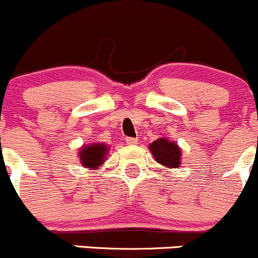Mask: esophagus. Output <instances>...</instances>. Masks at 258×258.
I'll use <instances>...</instances> for the list:
<instances>
[{
    "label": "esophagus",
    "mask_w": 258,
    "mask_h": 258,
    "mask_svg": "<svg viewBox=\"0 0 258 258\" xmlns=\"http://www.w3.org/2000/svg\"><path fill=\"white\" fill-rule=\"evenodd\" d=\"M125 143L128 144V145H137L138 144V139L137 138H125Z\"/></svg>",
    "instance_id": "34e87169"
}]
</instances>
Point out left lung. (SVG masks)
Wrapping results in <instances>:
<instances>
[{
    "label": "left lung",
    "mask_w": 258,
    "mask_h": 258,
    "mask_svg": "<svg viewBox=\"0 0 258 258\" xmlns=\"http://www.w3.org/2000/svg\"><path fill=\"white\" fill-rule=\"evenodd\" d=\"M149 149L154 155L156 162L161 163L166 167L178 168L181 165L182 152L174 141L166 139V138H160L151 143Z\"/></svg>",
    "instance_id": "8db88e82"
}]
</instances>
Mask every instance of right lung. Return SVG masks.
<instances>
[{
  "instance_id": "add662e5",
  "label": "right lung",
  "mask_w": 258,
  "mask_h": 258,
  "mask_svg": "<svg viewBox=\"0 0 258 258\" xmlns=\"http://www.w3.org/2000/svg\"><path fill=\"white\" fill-rule=\"evenodd\" d=\"M108 148L104 144H91L82 146L79 152L82 166L86 168H98L106 160Z\"/></svg>"
}]
</instances>
